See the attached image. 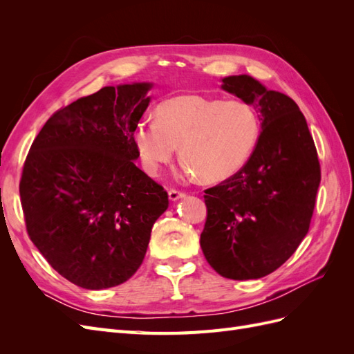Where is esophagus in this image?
<instances>
[{"label":"esophagus","mask_w":354,"mask_h":354,"mask_svg":"<svg viewBox=\"0 0 354 354\" xmlns=\"http://www.w3.org/2000/svg\"><path fill=\"white\" fill-rule=\"evenodd\" d=\"M186 196V194H183V192H180V190H176V189H171L169 192H168V198H169V201H178V199H183Z\"/></svg>","instance_id":"esophagus-1"}]
</instances>
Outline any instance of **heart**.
Wrapping results in <instances>:
<instances>
[{"label": "heart", "mask_w": 354, "mask_h": 354, "mask_svg": "<svg viewBox=\"0 0 354 354\" xmlns=\"http://www.w3.org/2000/svg\"><path fill=\"white\" fill-rule=\"evenodd\" d=\"M260 131L259 115L248 103L185 94L160 103L156 120L138 122L134 142L151 176L174 158L178 146L186 174L218 183L248 162Z\"/></svg>", "instance_id": "obj_1"}]
</instances>
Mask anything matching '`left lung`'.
I'll return each instance as SVG.
<instances>
[{
	"instance_id": "obj_1",
	"label": "left lung",
	"mask_w": 354,
	"mask_h": 354,
	"mask_svg": "<svg viewBox=\"0 0 354 354\" xmlns=\"http://www.w3.org/2000/svg\"><path fill=\"white\" fill-rule=\"evenodd\" d=\"M221 81L224 91L254 106L263 131L239 173L205 190L201 248L227 279H259L279 269L307 234L320 165L306 118L291 97L250 75Z\"/></svg>"
}]
</instances>
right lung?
Returning <instances> with one entry per match:
<instances>
[{
  "label": "right lung",
  "instance_id": "add662e5",
  "mask_svg": "<svg viewBox=\"0 0 354 354\" xmlns=\"http://www.w3.org/2000/svg\"><path fill=\"white\" fill-rule=\"evenodd\" d=\"M151 82L103 87L53 115L26 156L20 201L30 241L85 289L121 285L143 263L168 195L134 160Z\"/></svg>",
  "mask_w": 354,
  "mask_h": 354
}]
</instances>
